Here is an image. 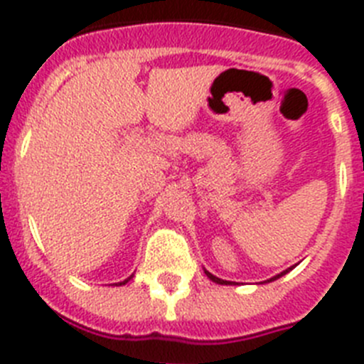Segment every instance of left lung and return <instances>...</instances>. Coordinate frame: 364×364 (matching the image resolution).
Instances as JSON below:
<instances>
[{
    "instance_id": "left-lung-1",
    "label": "left lung",
    "mask_w": 364,
    "mask_h": 364,
    "mask_svg": "<svg viewBox=\"0 0 364 364\" xmlns=\"http://www.w3.org/2000/svg\"><path fill=\"white\" fill-rule=\"evenodd\" d=\"M288 270H292V268H288ZM288 270H284V272H281V274H279V276H276V277H272V279L270 281H274V279H279V277L281 276H284V274H287V272ZM205 274H206V276H208V277H210V279L212 281H214V283H218V284H232L230 283V281H225V279H219V277H215V276H212V274H210V272H206L205 270Z\"/></svg>"
}]
</instances>
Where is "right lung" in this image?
<instances>
[{
    "label": "right lung",
    "instance_id": "1",
    "mask_svg": "<svg viewBox=\"0 0 364 364\" xmlns=\"http://www.w3.org/2000/svg\"><path fill=\"white\" fill-rule=\"evenodd\" d=\"M129 279H130V277H129ZM129 279H127V281H129ZM127 281H123V283H119V284H125V283H127Z\"/></svg>",
    "mask_w": 364,
    "mask_h": 364
}]
</instances>
